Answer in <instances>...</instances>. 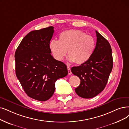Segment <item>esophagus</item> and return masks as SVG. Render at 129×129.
Returning <instances> with one entry per match:
<instances>
[{
  "mask_svg": "<svg viewBox=\"0 0 129 129\" xmlns=\"http://www.w3.org/2000/svg\"><path fill=\"white\" fill-rule=\"evenodd\" d=\"M68 68V74L69 75H71L72 74L71 73V69H70V68L69 67H67Z\"/></svg>",
  "mask_w": 129,
  "mask_h": 129,
  "instance_id": "1",
  "label": "esophagus"
}]
</instances>
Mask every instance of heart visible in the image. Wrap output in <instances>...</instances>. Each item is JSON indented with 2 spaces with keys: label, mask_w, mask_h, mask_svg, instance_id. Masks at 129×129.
Instances as JSON below:
<instances>
[{
  "label": "heart",
  "mask_w": 129,
  "mask_h": 129,
  "mask_svg": "<svg viewBox=\"0 0 129 129\" xmlns=\"http://www.w3.org/2000/svg\"><path fill=\"white\" fill-rule=\"evenodd\" d=\"M94 38L80 30L70 29L60 33L59 41L51 40L49 48L54 58L62 60L67 51L69 61L82 64L88 61L94 52Z\"/></svg>",
  "instance_id": "obj_1"
}]
</instances>
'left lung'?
<instances>
[{
	"label": "left lung",
	"instance_id": "left-lung-1",
	"mask_svg": "<svg viewBox=\"0 0 129 129\" xmlns=\"http://www.w3.org/2000/svg\"><path fill=\"white\" fill-rule=\"evenodd\" d=\"M97 42L90 59L71 69L81 81L76 94L84 99L92 98L104 90L113 68L111 47L108 41L96 30Z\"/></svg>",
	"mask_w": 129,
	"mask_h": 129
}]
</instances>
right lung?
Masks as SVG:
<instances>
[{"instance_id":"add662e5","label":"right lung","mask_w":129,"mask_h":129,"mask_svg":"<svg viewBox=\"0 0 129 129\" xmlns=\"http://www.w3.org/2000/svg\"><path fill=\"white\" fill-rule=\"evenodd\" d=\"M54 27L30 32L22 40L15 54V72L26 94L39 101L52 96L55 82L68 75L67 66L54 59L49 43Z\"/></svg>"}]
</instances>
